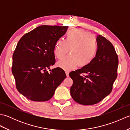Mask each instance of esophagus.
I'll return each instance as SVG.
<instances>
[{
    "label": "esophagus",
    "mask_w": 130,
    "mask_h": 130,
    "mask_svg": "<svg viewBox=\"0 0 130 130\" xmlns=\"http://www.w3.org/2000/svg\"><path fill=\"white\" fill-rule=\"evenodd\" d=\"M65 74H66V75H67V76L68 77L69 76V71H65Z\"/></svg>",
    "instance_id": "1"
}]
</instances>
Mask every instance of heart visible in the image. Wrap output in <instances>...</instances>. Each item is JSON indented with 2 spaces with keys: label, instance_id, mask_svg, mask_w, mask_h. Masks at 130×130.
<instances>
[{
  "label": "heart",
  "instance_id": "obj_1",
  "mask_svg": "<svg viewBox=\"0 0 130 130\" xmlns=\"http://www.w3.org/2000/svg\"><path fill=\"white\" fill-rule=\"evenodd\" d=\"M70 50V55L59 61L57 66L65 71L74 69L77 66L85 67L94 60L98 44L94 36L82 29H71L65 36V40H58L55 44L54 54L62 59Z\"/></svg>",
  "mask_w": 130,
  "mask_h": 130
}]
</instances>
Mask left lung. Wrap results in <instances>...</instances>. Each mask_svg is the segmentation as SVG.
I'll return each mask as SVG.
<instances>
[{"label":"left lung","mask_w":130,"mask_h":130,"mask_svg":"<svg viewBox=\"0 0 130 130\" xmlns=\"http://www.w3.org/2000/svg\"><path fill=\"white\" fill-rule=\"evenodd\" d=\"M96 40L98 50L94 60L69 74L73 80L70 94L77 103L85 106L98 103L109 95L117 76L118 59L113 46L101 35Z\"/></svg>","instance_id":"left-lung-1"}]
</instances>
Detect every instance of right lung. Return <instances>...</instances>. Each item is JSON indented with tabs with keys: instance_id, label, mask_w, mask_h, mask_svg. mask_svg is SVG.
Here are the masks:
<instances>
[{
	"instance_id": "add662e5",
	"label": "right lung",
	"mask_w": 130,
	"mask_h": 130,
	"mask_svg": "<svg viewBox=\"0 0 130 130\" xmlns=\"http://www.w3.org/2000/svg\"><path fill=\"white\" fill-rule=\"evenodd\" d=\"M68 26H40L24 35L13 55L12 74L18 92L27 99L45 102L54 95L66 78L57 68L48 73L55 63V44L67 32Z\"/></svg>"
}]
</instances>
